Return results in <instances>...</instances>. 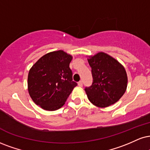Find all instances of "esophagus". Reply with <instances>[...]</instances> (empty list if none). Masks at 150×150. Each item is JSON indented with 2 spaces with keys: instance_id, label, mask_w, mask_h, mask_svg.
<instances>
[{
  "instance_id": "esophagus-1",
  "label": "esophagus",
  "mask_w": 150,
  "mask_h": 150,
  "mask_svg": "<svg viewBox=\"0 0 150 150\" xmlns=\"http://www.w3.org/2000/svg\"><path fill=\"white\" fill-rule=\"evenodd\" d=\"M78 86L79 87H82L83 86V81H80L78 83Z\"/></svg>"
}]
</instances>
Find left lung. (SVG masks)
<instances>
[{"label":"left lung","mask_w":150,"mask_h":150,"mask_svg":"<svg viewBox=\"0 0 150 150\" xmlns=\"http://www.w3.org/2000/svg\"><path fill=\"white\" fill-rule=\"evenodd\" d=\"M93 82L85 88L88 99L99 108H106L119 101L127 90V74L124 66L112 56L99 52L88 58Z\"/></svg>","instance_id":"obj_1"}]
</instances>
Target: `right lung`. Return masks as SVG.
I'll use <instances>...</instances> for the list:
<instances>
[{
    "mask_svg": "<svg viewBox=\"0 0 150 150\" xmlns=\"http://www.w3.org/2000/svg\"><path fill=\"white\" fill-rule=\"evenodd\" d=\"M72 56L62 50L48 53L33 64L28 76V90L35 104L46 110H58L77 83L72 79Z\"/></svg>",
    "mask_w": 150,
    "mask_h": 150,
    "instance_id": "1",
    "label": "right lung"
}]
</instances>
